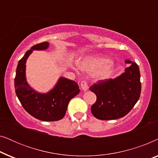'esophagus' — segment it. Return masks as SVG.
Listing matches in <instances>:
<instances>
[{
    "instance_id": "obj_1",
    "label": "esophagus",
    "mask_w": 158,
    "mask_h": 158,
    "mask_svg": "<svg viewBox=\"0 0 158 158\" xmlns=\"http://www.w3.org/2000/svg\"><path fill=\"white\" fill-rule=\"evenodd\" d=\"M81 87L82 89L84 90V91L87 90L88 89V85L87 82H86L85 81H82L81 83Z\"/></svg>"
}]
</instances>
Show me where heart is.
Wrapping results in <instances>:
<instances>
[{"instance_id": "obj_1", "label": "heart", "mask_w": 158, "mask_h": 158, "mask_svg": "<svg viewBox=\"0 0 158 158\" xmlns=\"http://www.w3.org/2000/svg\"><path fill=\"white\" fill-rule=\"evenodd\" d=\"M81 70L92 72L96 69L95 75L98 78L109 76L115 68V63L111 59H103L101 57H90L82 60L79 63Z\"/></svg>"}]
</instances>
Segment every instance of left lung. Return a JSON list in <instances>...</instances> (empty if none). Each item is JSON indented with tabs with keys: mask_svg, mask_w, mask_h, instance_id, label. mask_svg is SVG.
<instances>
[{
	"mask_svg": "<svg viewBox=\"0 0 158 158\" xmlns=\"http://www.w3.org/2000/svg\"><path fill=\"white\" fill-rule=\"evenodd\" d=\"M131 65L115 79L98 81L90 87L96 95V101L91 106V112L100 120H112L126 116L139 100L141 82L139 66L127 60Z\"/></svg>",
	"mask_w": 158,
	"mask_h": 158,
	"instance_id": "obj_1",
	"label": "left lung"
}]
</instances>
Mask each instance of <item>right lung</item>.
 <instances>
[{"label": "right lung", "instance_id": "obj_1", "mask_svg": "<svg viewBox=\"0 0 158 158\" xmlns=\"http://www.w3.org/2000/svg\"><path fill=\"white\" fill-rule=\"evenodd\" d=\"M48 42L34 45L19 60L14 80L15 90L19 101L30 115L45 122L62 119L65 115L67 108L73 98L79 94L77 83L71 80L60 77L55 88L47 94L34 91L26 81V62L33 50L46 49Z\"/></svg>", "mask_w": 158, "mask_h": 158}]
</instances>
